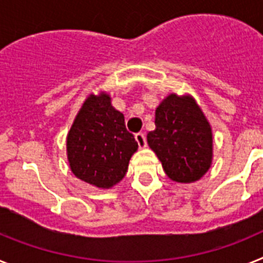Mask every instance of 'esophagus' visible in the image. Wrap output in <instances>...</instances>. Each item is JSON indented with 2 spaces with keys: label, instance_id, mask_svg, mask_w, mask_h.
I'll use <instances>...</instances> for the list:
<instances>
[{
  "label": "esophagus",
  "instance_id": "esophagus-1",
  "mask_svg": "<svg viewBox=\"0 0 263 263\" xmlns=\"http://www.w3.org/2000/svg\"><path fill=\"white\" fill-rule=\"evenodd\" d=\"M136 139L137 142H138L139 147H146L147 145V141H146V136L143 133H137L136 134Z\"/></svg>",
  "mask_w": 263,
  "mask_h": 263
}]
</instances>
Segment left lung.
I'll list each match as a JSON object with an SVG mask.
<instances>
[{
	"instance_id": "1",
	"label": "left lung",
	"mask_w": 263,
	"mask_h": 263,
	"mask_svg": "<svg viewBox=\"0 0 263 263\" xmlns=\"http://www.w3.org/2000/svg\"><path fill=\"white\" fill-rule=\"evenodd\" d=\"M147 143L175 182H195L211 167L212 130L192 97L170 95L160 103Z\"/></svg>"
}]
</instances>
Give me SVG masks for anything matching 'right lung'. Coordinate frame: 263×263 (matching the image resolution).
Masks as SVG:
<instances>
[{
  "mask_svg": "<svg viewBox=\"0 0 263 263\" xmlns=\"http://www.w3.org/2000/svg\"><path fill=\"white\" fill-rule=\"evenodd\" d=\"M137 148L124 115L111 106L110 97L90 95L67 137L72 173L99 188L113 187L125 176Z\"/></svg>",
  "mask_w": 263,
  "mask_h": 263,
  "instance_id": "right-lung-1",
  "label": "right lung"
}]
</instances>
